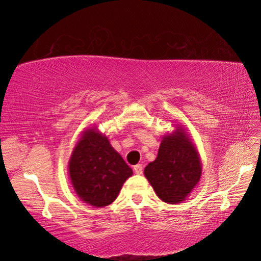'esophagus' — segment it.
Instances as JSON below:
<instances>
[{
    "label": "esophagus",
    "mask_w": 261,
    "mask_h": 261,
    "mask_svg": "<svg viewBox=\"0 0 261 261\" xmlns=\"http://www.w3.org/2000/svg\"><path fill=\"white\" fill-rule=\"evenodd\" d=\"M134 170H135V173L137 175H141V174H143V166H141V165H136L134 167Z\"/></svg>",
    "instance_id": "1"
}]
</instances>
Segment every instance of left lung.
<instances>
[{
  "instance_id": "left-lung-1",
  "label": "left lung",
  "mask_w": 261,
  "mask_h": 261,
  "mask_svg": "<svg viewBox=\"0 0 261 261\" xmlns=\"http://www.w3.org/2000/svg\"><path fill=\"white\" fill-rule=\"evenodd\" d=\"M199 152L184 125L162 137L158 156L144 170L145 177L162 201L175 205L184 201L200 180Z\"/></svg>"
}]
</instances>
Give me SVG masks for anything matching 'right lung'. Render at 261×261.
Segmentation results:
<instances>
[{
	"instance_id": "obj_1",
	"label": "right lung",
	"mask_w": 261,
	"mask_h": 261,
	"mask_svg": "<svg viewBox=\"0 0 261 261\" xmlns=\"http://www.w3.org/2000/svg\"><path fill=\"white\" fill-rule=\"evenodd\" d=\"M68 174L77 196L99 208L116 199L134 171L110 145L108 137L98 126H92L82 132L74 145Z\"/></svg>"
}]
</instances>
